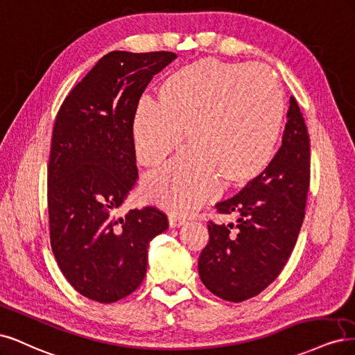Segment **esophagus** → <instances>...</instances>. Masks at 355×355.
Instances as JSON below:
<instances>
[{
	"label": "esophagus",
	"mask_w": 355,
	"mask_h": 355,
	"mask_svg": "<svg viewBox=\"0 0 355 355\" xmlns=\"http://www.w3.org/2000/svg\"><path fill=\"white\" fill-rule=\"evenodd\" d=\"M186 223L184 216H180V215H169V225L173 228H177L180 225H182Z\"/></svg>",
	"instance_id": "1"
}]
</instances>
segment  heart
I'll return each mask as SVG.
<instances>
[{"mask_svg":"<svg viewBox=\"0 0 355 355\" xmlns=\"http://www.w3.org/2000/svg\"><path fill=\"white\" fill-rule=\"evenodd\" d=\"M156 94V105L141 101L134 113L139 162L164 165L181 147V132L190 148L146 178L143 191L159 207L193 212L218 196L221 180L245 187L272 162L286 106L266 67L200 59L168 73Z\"/></svg>","mask_w":355,"mask_h":355,"instance_id":"1","label":"heart"}]
</instances>
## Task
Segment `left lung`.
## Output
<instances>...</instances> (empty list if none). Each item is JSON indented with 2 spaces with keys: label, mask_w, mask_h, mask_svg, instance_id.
<instances>
[{
  "label": "left lung",
  "mask_w": 355,
  "mask_h": 355,
  "mask_svg": "<svg viewBox=\"0 0 355 355\" xmlns=\"http://www.w3.org/2000/svg\"><path fill=\"white\" fill-rule=\"evenodd\" d=\"M286 116L270 166L234 198L216 203V211L236 215L237 223L208 224L199 276L221 300L242 302L261 293L277 279L298 239L310 189V135L295 97Z\"/></svg>",
  "instance_id": "1"
}]
</instances>
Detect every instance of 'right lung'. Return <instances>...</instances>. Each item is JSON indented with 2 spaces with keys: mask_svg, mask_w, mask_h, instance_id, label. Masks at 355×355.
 <instances>
[{
  "mask_svg": "<svg viewBox=\"0 0 355 355\" xmlns=\"http://www.w3.org/2000/svg\"><path fill=\"white\" fill-rule=\"evenodd\" d=\"M175 53L112 51L57 112L47 175L50 242L63 276L88 300L116 302L141 284L150 240L168 228L156 207L118 211L137 184L134 113Z\"/></svg>",
  "mask_w": 355,
  "mask_h": 355,
  "instance_id": "obj_1",
  "label": "right lung"
}]
</instances>
